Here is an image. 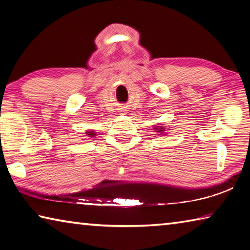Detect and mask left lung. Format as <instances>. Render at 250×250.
<instances>
[{
	"mask_svg": "<svg viewBox=\"0 0 250 250\" xmlns=\"http://www.w3.org/2000/svg\"><path fill=\"white\" fill-rule=\"evenodd\" d=\"M154 129L156 130V132H159V133H163L164 131H166V130H164V126H156L155 125Z\"/></svg>",
	"mask_w": 250,
	"mask_h": 250,
	"instance_id": "8db88e82",
	"label": "left lung"
}]
</instances>
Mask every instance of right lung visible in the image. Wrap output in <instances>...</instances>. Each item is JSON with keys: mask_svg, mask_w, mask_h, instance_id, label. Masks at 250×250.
I'll return each instance as SVG.
<instances>
[{"mask_svg": "<svg viewBox=\"0 0 250 250\" xmlns=\"http://www.w3.org/2000/svg\"><path fill=\"white\" fill-rule=\"evenodd\" d=\"M87 134H88V135H95V133L91 132V131H90V132H87Z\"/></svg>", "mask_w": 250, "mask_h": 250, "instance_id": "obj_1", "label": "right lung"}]
</instances>
